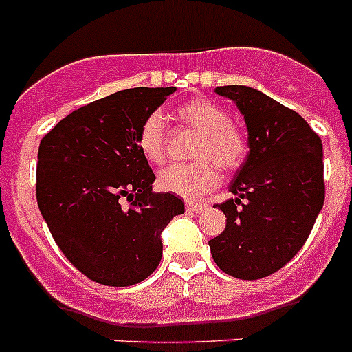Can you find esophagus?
<instances>
[{
    "instance_id": "1",
    "label": "esophagus",
    "mask_w": 352,
    "mask_h": 352,
    "mask_svg": "<svg viewBox=\"0 0 352 352\" xmlns=\"http://www.w3.org/2000/svg\"><path fill=\"white\" fill-rule=\"evenodd\" d=\"M208 208L206 203H197V201H186V210L189 213H201Z\"/></svg>"
}]
</instances>
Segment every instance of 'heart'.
Here are the masks:
<instances>
[{
  "mask_svg": "<svg viewBox=\"0 0 352 352\" xmlns=\"http://www.w3.org/2000/svg\"><path fill=\"white\" fill-rule=\"evenodd\" d=\"M173 117L197 132L194 156L190 163H173L158 175V186L165 192L196 199L218 184L220 173L234 172L248 155V141L241 129L227 120L223 108L203 98L184 101L173 110ZM165 125L160 113H149L138 131V148L149 163L165 158Z\"/></svg>",
  "mask_w": 352,
  "mask_h": 352,
  "instance_id": "heart-1",
  "label": "heart"
}]
</instances>
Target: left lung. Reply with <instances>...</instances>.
Listing matches in <instances>:
<instances>
[{
    "label": "left lung",
    "mask_w": 352,
    "mask_h": 352,
    "mask_svg": "<svg viewBox=\"0 0 352 352\" xmlns=\"http://www.w3.org/2000/svg\"><path fill=\"white\" fill-rule=\"evenodd\" d=\"M214 93L244 115L249 153L228 189L235 197L217 204L225 230L208 244L221 272L256 280L287 265L309 237L325 201L322 139L261 91L220 85Z\"/></svg>",
    "instance_id": "8db88e82"
}]
</instances>
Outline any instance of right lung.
<instances>
[{
    "mask_svg": "<svg viewBox=\"0 0 352 352\" xmlns=\"http://www.w3.org/2000/svg\"><path fill=\"white\" fill-rule=\"evenodd\" d=\"M172 93L118 91L72 111L39 144L41 214L68 261L98 284L127 287L148 278L162 259L163 228L184 213L175 194L153 192L156 177L138 148L141 122Z\"/></svg>",
    "mask_w": 352,
    "mask_h": 352,
    "instance_id": "right-lung-1",
    "label": "right lung"
}]
</instances>
